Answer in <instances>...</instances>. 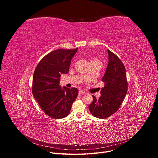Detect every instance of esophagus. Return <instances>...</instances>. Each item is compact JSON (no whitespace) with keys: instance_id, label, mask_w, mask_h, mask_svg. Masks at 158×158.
<instances>
[{"instance_id":"obj_1","label":"esophagus","mask_w":158,"mask_h":158,"mask_svg":"<svg viewBox=\"0 0 158 158\" xmlns=\"http://www.w3.org/2000/svg\"><path fill=\"white\" fill-rule=\"evenodd\" d=\"M85 92L84 91H82V90H80V91H79V94H85Z\"/></svg>"}]
</instances>
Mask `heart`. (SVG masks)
<instances>
[{
  "instance_id": "obj_1",
  "label": "heart",
  "mask_w": 158,
  "mask_h": 158,
  "mask_svg": "<svg viewBox=\"0 0 158 158\" xmlns=\"http://www.w3.org/2000/svg\"><path fill=\"white\" fill-rule=\"evenodd\" d=\"M90 64H101L102 65V63L96 57H93L91 59V60H90ZM89 76L87 75L86 76V77H88Z\"/></svg>"
}]
</instances>
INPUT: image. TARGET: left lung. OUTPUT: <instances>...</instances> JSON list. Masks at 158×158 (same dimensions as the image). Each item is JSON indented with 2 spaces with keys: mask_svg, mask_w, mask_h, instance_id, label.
I'll use <instances>...</instances> for the list:
<instances>
[{
  "mask_svg": "<svg viewBox=\"0 0 158 158\" xmlns=\"http://www.w3.org/2000/svg\"><path fill=\"white\" fill-rule=\"evenodd\" d=\"M109 62L102 81L101 96L97 99L93 95V102L89 106L91 114L98 118L106 119L120 108L127 91V81L125 67L119 58L107 50Z\"/></svg>",
  "mask_w": 158,
  "mask_h": 158,
  "instance_id": "8db88e82",
  "label": "left lung"
}]
</instances>
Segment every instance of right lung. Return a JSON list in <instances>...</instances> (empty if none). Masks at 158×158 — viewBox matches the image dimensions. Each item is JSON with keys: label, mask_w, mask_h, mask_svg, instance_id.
<instances>
[{"label": "right lung", "mask_w": 158, "mask_h": 158, "mask_svg": "<svg viewBox=\"0 0 158 158\" xmlns=\"http://www.w3.org/2000/svg\"><path fill=\"white\" fill-rule=\"evenodd\" d=\"M78 48L59 49L45 56L34 73L32 92L44 113L53 119L68 116L78 95L76 87L62 89L59 85L61 74L69 72L71 61Z\"/></svg>", "instance_id": "obj_1"}]
</instances>
